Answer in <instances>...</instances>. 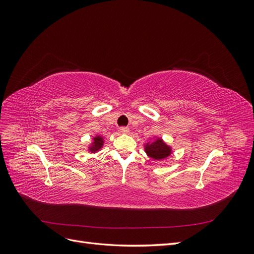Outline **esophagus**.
I'll use <instances>...</instances> for the list:
<instances>
[{"instance_id": "34e87169", "label": "esophagus", "mask_w": 254, "mask_h": 254, "mask_svg": "<svg viewBox=\"0 0 254 254\" xmlns=\"http://www.w3.org/2000/svg\"><path fill=\"white\" fill-rule=\"evenodd\" d=\"M120 131L122 133H128L129 132V128L128 127H121L120 128Z\"/></svg>"}]
</instances>
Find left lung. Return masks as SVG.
I'll return each mask as SVG.
<instances>
[{"mask_svg": "<svg viewBox=\"0 0 254 254\" xmlns=\"http://www.w3.org/2000/svg\"><path fill=\"white\" fill-rule=\"evenodd\" d=\"M144 150L149 158L155 161H161L170 157L173 153L172 146L167 145L162 137L153 136V139H149L147 143L144 144Z\"/></svg>", "mask_w": 254, "mask_h": 254, "instance_id": "1", "label": "left lung"}]
</instances>
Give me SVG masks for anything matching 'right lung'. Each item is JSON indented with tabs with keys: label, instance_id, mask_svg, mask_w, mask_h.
Masks as SVG:
<instances>
[{
	"label": "right lung",
	"instance_id": "1",
	"mask_svg": "<svg viewBox=\"0 0 254 254\" xmlns=\"http://www.w3.org/2000/svg\"><path fill=\"white\" fill-rule=\"evenodd\" d=\"M104 144H105L104 136L99 135V134H95L93 137H92L91 143L88 145V150L90 153L98 152L104 147Z\"/></svg>",
	"mask_w": 254,
	"mask_h": 254
}]
</instances>
